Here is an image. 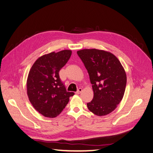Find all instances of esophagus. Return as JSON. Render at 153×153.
Wrapping results in <instances>:
<instances>
[{
    "label": "esophagus",
    "mask_w": 153,
    "mask_h": 153,
    "mask_svg": "<svg viewBox=\"0 0 153 153\" xmlns=\"http://www.w3.org/2000/svg\"><path fill=\"white\" fill-rule=\"evenodd\" d=\"M82 91V88H79V89H78L77 90V91L76 92V94H79Z\"/></svg>",
    "instance_id": "esophagus-1"
}]
</instances>
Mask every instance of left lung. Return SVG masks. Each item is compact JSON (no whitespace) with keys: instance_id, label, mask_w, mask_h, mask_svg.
<instances>
[{"instance_id":"left-lung-1","label":"left lung","mask_w":153,"mask_h":153,"mask_svg":"<svg viewBox=\"0 0 153 153\" xmlns=\"http://www.w3.org/2000/svg\"><path fill=\"white\" fill-rule=\"evenodd\" d=\"M89 73L94 92L87 108L98 116L107 115L117 108L124 94L126 75L118 59L112 53L97 49L77 52Z\"/></svg>"}]
</instances>
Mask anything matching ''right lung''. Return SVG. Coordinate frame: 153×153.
Returning a JSON list of instances; mask_svg holds the SVG:
<instances>
[{"mask_svg":"<svg viewBox=\"0 0 153 153\" xmlns=\"http://www.w3.org/2000/svg\"><path fill=\"white\" fill-rule=\"evenodd\" d=\"M71 51L64 50L40 57L32 65L27 81L30 102L39 113L53 118L60 114L75 93L68 92L59 72L68 62Z\"/></svg>","mask_w":153,"mask_h":153,"instance_id":"add662e5","label":"right lung"}]
</instances>
